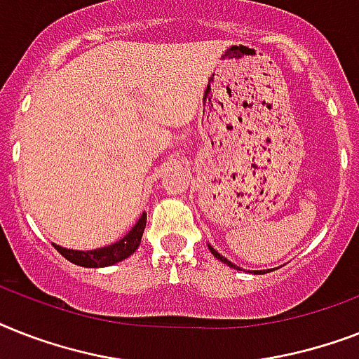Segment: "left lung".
Segmentation results:
<instances>
[{"label":"left lung","mask_w":359,"mask_h":359,"mask_svg":"<svg viewBox=\"0 0 359 359\" xmlns=\"http://www.w3.org/2000/svg\"><path fill=\"white\" fill-rule=\"evenodd\" d=\"M208 249H210V252H212V255H214L215 258H217V260H219V262H223V264H226V265H229V267H234V269H241V267H238V265H236V264H232V262L226 260L225 256L219 255V252H217V250H215L212 245H208ZM255 275H258V271H255Z\"/></svg>","instance_id":"obj_1"}]
</instances>
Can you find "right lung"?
<instances>
[{
    "label": "right lung",
    "instance_id": "right-lung-1",
    "mask_svg": "<svg viewBox=\"0 0 359 359\" xmlns=\"http://www.w3.org/2000/svg\"><path fill=\"white\" fill-rule=\"evenodd\" d=\"M145 223H147V214L144 212V214L140 215V219L136 221V225L121 240L112 243V245L99 247V249L75 250L60 247L57 243H53V247L66 260H69L75 265H81V267H109V265L118 264V262L129 258L134 250L138 249L142 236H144Z\"/></svg>",
    "mask_w": 359,
    "mask_h": 359
}]
</instances>
